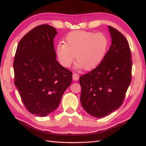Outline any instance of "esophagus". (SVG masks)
Returning a JSON list of instances; mask_svg holds the SVG:
<instances>
[{
  "instance_id": "esophagus-1",
  "label": "esophagus",
  "mask_w": 146,
  "mask_h": 146,
  "mask_svg": "<svg viewBox=\"0 0 146 146\" xmlns=\"http://www.w3.org/2000/svg\"><path fill=\"white\" fill-rule=\"evenodd\" d=\"M79 79V75L76 73H74L73 74V80L75 81H77Z\"/></svg>"
}]
</instances>
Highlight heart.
Returning <instances> with one entry per match:
<instances>
[{
  "instance_id": "b5f03b06",
  "label": "heart",
  "mask_w": 146,
  "mask_h": 146,
  "mask_svg": "<svg viewBox=\"0 0 146 146\" xmlns=\"http://www.w3.org/2000/svg\"><path fill=\"white\" fill-rule=\"evenodd\" d=\"M108 48V38L103 33L77 30L68 35L64 44H58L56 54L64 67H70L75 55L78 68L91 70L102 62Z\"/></svg>"
}]
</instances>
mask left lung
Segmentation results:
<instances>
[{
	"instance_id": "left-lung-1",
	"label": "left lung",
	"mask_w": 146,
	"mask_h": 146,
	"mask_svg": "<svg viewBox=\"0 0 146 146\" xmlns=\"http://www.w3.org/2000/svg\"><path fill=\"white\" fill-rule=\"evenodd\" d=\"M112 44L97 68L79 78L80 102L93 117L102 118L120 107L131 81L129 43L117 29L108 26Z\"/></svg>"
}]
</instances>
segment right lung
<instances>
[{
    "mask_svg": "<svg viewBox=\"0 0 146 146\" xmlns=\"http://www.w3.org/2000/svg\"><path fill=\"white\" fill-rule=\"evenodd\" d=\"M55 28L42 24L26 33L17 46L14 84L32 114L45 117L55 110L72 82V72L56 60Z\"/></svg>",
    "mask_w": 146,
    "mask_h": 146,
    "instance_id": "add662e5",
    "label": "right lung"
}]
</instances>
